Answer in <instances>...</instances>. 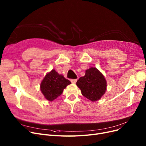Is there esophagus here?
Listing matches in <instances>:
<instances>
[{"label": "esophagus", "instance_id": "esophagus-1", "mask_svg": "<svg viewBox=\"0 0 146 146\" xmlns=\"http://www.w3.org/2000/svg\"><path fill=\"white\" fill-rule=\"evenodd\" d=\"M77 80H78V79H71V82L72 83H76V82H77Z\"/></svg>", "mask_w": 146, "mask_h": 146}]
</instances>
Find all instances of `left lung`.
I'll return each mask as SVG.
<instances>
[{"instance_id": "obj_1", "label": "left lung", "mask_w": 146, "mask_h": 146, "mask_svg": "<svg viewBox=\"0 0 146 146\" xmlns=\"http://www.w3.org/2000/svg\"><path fill=\"white\" fill-rule=\"evenodd\" d=\"M82 94L91 101H96L104 95L106 89V82L103 74L95 67L86 70L85 75L76 82Z\"/></svg>"}]
</instances>
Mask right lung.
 Listing matches in <instances>:
<instances>
[{
	"mask_svg": "<svg viewBox=\"0 0 146 146\" xmlns=\"http://www.w3.org/2000/svg\"><path fill=\"white\" fill-rule=\"evenodd\" d=\"M71 84L70 80L59 74L55 70L47 73L42 80L40 88L44 97L50 101H52L63 93V89Z\"/></svg>",
	"mask_w": 146,
	"mask_h": 146,
	"instance_id": "1",
	"label": "right lung"
}]
</instances>
